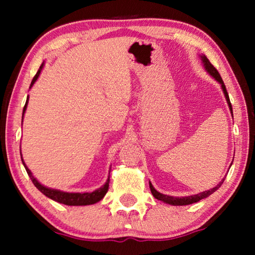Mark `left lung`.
Instances as JSON below:
<instances>
[{
	"mask_svg": "<svg viewBox=\"0 0 255 255\" xmlns=\"http://www.w3.org/2000/svg\"><path fill=\"white\" fill-rule=\"evenodd\" d=\"M201 58H202V63L205 64V67H206L207 72H208L209 74H210L211 76H213L216 81H218L219 83L222 84V89H223V91H224V94H225V97H226L228 107H230V109H231L232 114H233L232 103H231V101H230V97H228L226 86H225V84H224V82H223V79H222L221 74H219L218 71L216 70L213 64H211V63L209 62L208 58H207L206 56H202ZM224 180H225V179H223V180L221 181V182H219V183H218L217 185H216L215 188H213V189L207 190V191H204V192H201V193H198V195H193V196H189V197H181V198H176V197H171V196L162 195V193H159L158 191H156V190L154 189V187H153L152 183H150V182H149V189H150V192H152V195L154 196V198H156V199H158V200L164 201V202H166V204H170V205H173V206H184V205L195 204V202L200 201L201 199H204V198H207L208 196H210L211 193H214V192L216 191V190L219 189V187H221L222 183L224 182Z\"/></svg>",
	"mask_w": 255,
	"mask_h": 255,
	"instance_id": "1",
	"label": "left lung"
}]
</instances>
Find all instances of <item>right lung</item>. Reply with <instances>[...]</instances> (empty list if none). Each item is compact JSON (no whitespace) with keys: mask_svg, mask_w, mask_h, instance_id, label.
<instances>
[{"mask_svg":"<svg viewBox=\"0 0 255 255\" xmlns=\"http://www.w3.org/2000/svg\"><path fill=\"white\" fill-rule=\"evenodd\" d=\"M42 66L41 65L39 67V70H38L37 74L34 75L33 80L31 82V85L32 86L34 82L38 79V76H39L40 72L42 70ZM27 105H28V99H27V102H25V105L23 107V111H22V119H23V114L25 109H27ZM21 154V153H20ZM22 158V157H21ZM22 163L25 167V170H27V173L30 176V179H31L32 183L36 185V188L44 193L45 196H47L50 199H53L57 202H60V204H64V205H67V206H85V205H92V204H96V202L100 201L105 195L108 191V188H109V182H110V178L107 180L106 184L101 187L100 189L96 190V191L93 192H84V193H70V192H63V191H59V190H54V189H49V188H46L44 185H41L38 181L33 178V175L30 170L28 169L27 166H25V164L22 159Z\"/></svg>","mask_w":255,"mask_h":255,"instance_id":"1","label":"right lung"}]
</instances>
